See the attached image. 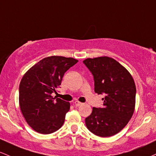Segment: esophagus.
Listing matches in <instances>:
<instances>
[{"instance_id": "34e87169", "label": "esophagus", "mask_w": 156, "mask_h": 156, "mask_svg": "<svg viewBox=\"0 0 156 156\" xmlns=\"http://www.w3.org/2000/svg\"><path fill=\"white\" fill-rule=\"evenodd\" d=\"M73 105H74L75 106H80L83 105V103L80 102V101H75L74 102H73Z\"/></svg>"}]
</instances>
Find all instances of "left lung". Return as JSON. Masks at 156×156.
Returning a JSON list of instances; mask_svg holds the SVG:
<instances>
[{
  "label": "left lung",
  "mask_w": 156,
  "mask_h": 156,
  "mask_svg": "<svg viewBox=\"0 0 156 156\" xmlns=\"http://www.w3.org/2000/svg\"><path fill=\"white\" fill-rule=\"evenodd\" d=\"M94 79V91L105 94L102 108H93L85 119L87 128L101 137L120 132L130 120L136 105V85L132 75L111 57L87 58L83 61Z\"/></svg>",
  "instance_id": "left-lung-1"
}]
</instances>
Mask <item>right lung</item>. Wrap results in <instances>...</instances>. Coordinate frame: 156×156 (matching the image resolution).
<instances>
[{
	"label": "right lung",
	"mask_w": 156,
	"mask_h": 156,
	"mask_svg": "<svg viewBox=\"0 0 156 156\" xmlns=\"http://www.w3.org/2000/svg\"><path fill=\"white\" fill-rule=\"evenodd\" d=\"M77 62L72 57L51 56L40 60L23 76L19 87L20 111L36 132L50 134L63 125L70 103L51 94L57 93L65 72Z\"/></svg>",
	"instance_id": "add662e5"
}]
</instances>
